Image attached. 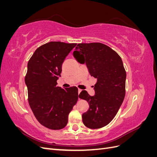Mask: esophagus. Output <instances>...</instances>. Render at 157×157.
<instances>
[{
	"label": "esophagus",
	"instance_id": "1",
	"mask_svg": "<svg viewBox=\"0 0 157 157\" xmlns=\"http://www.w3.org/2000/svg\"><path fill=\"white\" fill-rule=\"evenodd\" d=\"M81 91H82V90H80V89H78V95H79V94H80V92H81ZM78 99H80V98H79V97H78Z\"/></svg>",
	"mask_w": 157,
	"mask_h": 157
}]
</instances>
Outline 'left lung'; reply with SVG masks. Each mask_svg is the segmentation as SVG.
Listing matches in <instances>:
<instances>
[{
  "label": "left lung",
  "mask_w": 157,
  "mask_h": 157,
  "mask_svg": "<svg viewBox=\"0 0 157 157\" xmlns=\"http://www.w3.org/2000/svg\"><path fill=\"white\" fill-rule=\"evenodd\" d=\"M73 56L80 63H86L90 75L97 79L94 96L86 90L79 94L90 106L82 114L84 124L92 129L105 126L117 115L125 96L126 73L122 59L110 47L99 42L78 44Z\"/></svg>",
  "instance_id": "obj_1"
}]
</instances>
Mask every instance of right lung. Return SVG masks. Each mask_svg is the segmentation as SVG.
<instances>
[{"instance_id": "add662e5", "label": "right lung", "mask_w": 157, "mask_h": 157, "mask_svg": "<svg viewBox=\"0 0 157 157\" xmlns=\"http://www.w3.org/2000/svg\"><path fill=\"white\" fill-rule=\"evenodd\" d=\"M77 45L50 42L38 48L27 64L25 78L28 100L35 117L51 130L62 129L68 115L78 100V88L57 86L62 63Z\"/></svg>"}]
</instances>
